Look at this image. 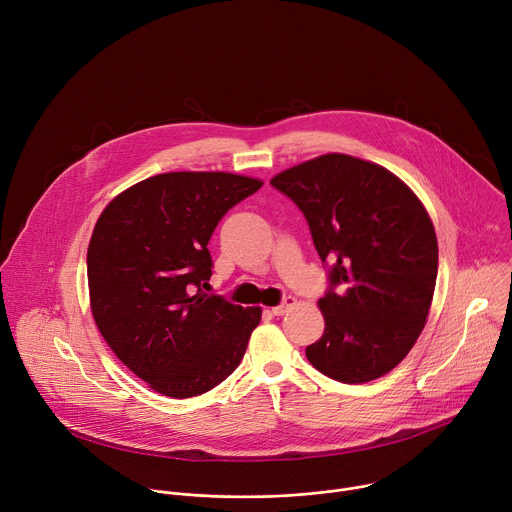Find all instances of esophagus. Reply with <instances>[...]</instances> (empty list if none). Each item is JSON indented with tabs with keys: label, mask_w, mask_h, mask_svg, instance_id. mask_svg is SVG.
Listing matches in <instances>:
<instances>
[{
	"label": "esophagus",
	"mask_w": 512,
	"mask_h": 512,
	"mask_svg": "<svg viewBox=\"0 0 512 512\" xmlns=\"http://www.w3.org/2000/svg\"><path fill=\"white\" fill-rule=\"evenodd\" d=\"M296 306V298H291V296H287V298H283V302L279 304V306H275V308H271V312L275 314V316H283L285 312H289L291 308Z\"/></svg>",
	"instance_id": "34e87169"
}]
</instances>
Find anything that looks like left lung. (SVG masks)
Listing matches in <instances>:
<instances>
[{"instance_id":"8db88e82","label":"left lung","mask_w":512,"mask_h":512,"mask_svg":"<svg viewBox=\"0 0 512 512\" xmlns=\"http://www.w3.org/2000/svg\"><path fill=\"white\" fill-rule=\"evenodd\" d=\"M271 186L306 216L328 269L312 367L340 383L393 371L419 338L437 277V239L419 198L383 166L326 154Z\"/></svg>"}]
</instances>
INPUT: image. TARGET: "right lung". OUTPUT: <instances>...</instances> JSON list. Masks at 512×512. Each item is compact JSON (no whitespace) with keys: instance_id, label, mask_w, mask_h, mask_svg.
<instances>
[{"instance_id":"right-lung-1","label":"right lung","mask_w":512,"mask_h":512,"mask_svg":"<svg viewBox=\"0 0 512 512\" xmlns=\"http://www.w3.org/2000/svg\"><path fill=\"white\" fill-rule=\"evenodd\" d=\"M261 180L170 172L143 180L101 212L87 275L99 332L154 391L188 399L223 383L243 360L261 308L206 294L208 241Z\"/></svg>"}]
</instances>
